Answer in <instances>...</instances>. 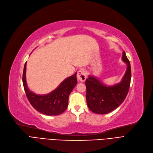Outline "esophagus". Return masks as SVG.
<instances>
[{
	"label": "esophagus",
	"mask_w": 153,
	"mask_h": 153,
	"mask_svg": "<svg viewBox=\"0 0 153 153\" xmlns=\"http://www.w3.org/2000/svg\"><path fill=\"white\" fill-rule=\"evenodd\" d=\"M86 72L84 70H79L77 73V78L80 82H85V79H86Z\"/></svg>",
	"instance_id": "esophagus-1"
}]
</instances>
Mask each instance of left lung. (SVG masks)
I'll return each instance as SVG.
<instances>
[{
  "label": "left lung",
  "mask_w": 153,
  "mask_h": 153,
  "mask_svg": "<svg viewBox=\"0 0 153 153\" xmlns=\"http://www.w3.org/2000/svg\"><path fill=\"white\" fill-rule=\"evenodd\" d=\"M122 60L126 63L127 69L121 82L108 86L93 76H89L86 79V103L92 112L107 114L118 108L125 100L130 86L131 70L125 51Z\"/></svg>",
  "instance_id": "1"
}]
</instances>
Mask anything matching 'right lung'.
Masks as SVG:
<instances>
[{
    "mask_svg": "<svg viewBox=\"0 0 153 153\" xmlns=\"http://www.w3.org/2000/svg\"><path fill=\"white\" fill-rule=\"evenodd\" d=\"M26 63L24 65L22 82L27 97L32 106L39 112L48 116H56L63 113L68 107L70 94L77 83L76 72L64 79L53 91L40 95L30 91L28 88L26 82Z\"/></svg>",
    "mask_w": 153,
    "mask_h": 153,
    "instance_id": "add662e5",
    "label": "right lung"
}]
</instances>
